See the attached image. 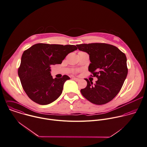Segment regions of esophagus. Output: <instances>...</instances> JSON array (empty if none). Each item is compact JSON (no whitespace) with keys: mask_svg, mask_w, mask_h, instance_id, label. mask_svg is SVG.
Instances as JSON below:
<instances>
[{"mask_svg":"<svg viewBox=\"0 0 147 147\" xmlns=\"http://www.w3.org/2000/svg\"><path fill=\"white\" fill-rule=\"evenodd\" d=\"M72 79H73V80L76 81H80V79H78V78H73Z\"/></svg>","mask_w":147,"mask_h":147,"instance_id":"34e87169","label":"esophagus"}]
</instances>
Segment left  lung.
<instances>
[{
    "label": "left lung",
    "instance_id": "left-lung-1",
    "mask_svg": "<svg viewBox=\"0 0 147 147\" xmlns=\"http://www.w3.org/2000/svg\"><path fill=\"white\" fill-rule=\"evenodd\" d=\"M77 47L89 55L90 76L98 78L94 85L85 78L87 86L81 90V94L97 105L110 102L121 90L128 74L125 55L117 47L105 43L82 44Z\"/></svg>",
    "mask_w": 147,
    "mask_h": 147
}]
</instances>
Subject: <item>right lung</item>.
<instances>
[{"label":"right lung","mask_w":147,"mask_h":147,"mask_svg":"<svg viewBox=\"0 0 147 147\" xmlns=\"http://www.w3.org/2000/svg\"><path fill=\"white\" fill-rule=\"evenodd\" d=\"M77 49L73 45L38 43L23 52L18 75L23 88L32 101L46 105L59 98L65 82L70 78L63 75L53 79L51 67L61 64L69 53Z\"/></svg>","instance_id":"right-lung-1"}]
</instances>
